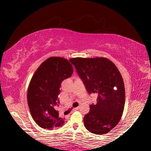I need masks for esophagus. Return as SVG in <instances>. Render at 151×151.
I'll use <instances>...</instances> for the list:
<instances>
[{
    "mask_svg": "<svg viewBox=\"0 0 151 151\" xmlns=\"http://www.w3.org/2000/svg\"><path fill=\"white\" fill-rule=\"evenodd\" d=\"M79 109H80V106L76 107V108H75V109H74L73 110V112H74V111H77V110H78Z\"/></svg>",
    "mask_w": 151,
    "mask_h": 151,
    "instance_id": "obj_1",
    "label": "esophagus"
}]
</instances>
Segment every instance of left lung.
Segmentation results:
<instances>
[{
	"mask_svg": "<svg viewBox=\"0 0 151 151\" xmlns=\"http://www.w3.org/2000/svg\"><path fill=\"white\" fill-rule=\"evenodd\" d=\"M75 66L89 94L97 95L96 104L84 117L85 127L96 134L109 132L119 123L125 103L123 79L114 64L106 58H73Z\"/></svg>",
	"mask_w": 151,
	"mask_h": 151,
	"instance_id": "left-lung-1",
	"label": "left lung"
}]
</instances>
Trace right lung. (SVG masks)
<instances>
[{"label":"right lung","instance_id":"right-lung-1","mask_svg":"<svg viewBox=\"0 0 151 151\" xmlns=\"http://www.w3.org/2000/svg\"><path fill=\"white\" fill-rule=\"evenodd\" d=\"M69 60L52 57L44 61L30 80L27 92V101L34 121L43 129L52 130L60 127L65 119L59 116L57 107L62 82L73 73Z\"/></svg>","mask_w":151,"mask_h":151}]
</instances>
